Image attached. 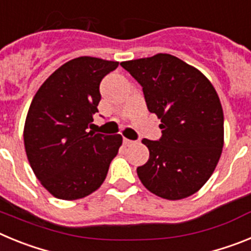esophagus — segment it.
<instances>
[{
  "label": "esophagus",
  "mask_w": 251,
  "mask_h": 251,
  "mask_svg": "<svg viewBox=\"0 0 251 251\" xmlns=\"http://www.w3.org/2000/svg\"><path fill=\"white\" fill-rule=\"evenodd\" d=\"M123 145H124V146H127V147H129V146L134 145V141H130V139L123 138Z\"/></svg>",
  "instance_id": "34e87169"
}]
</instances>
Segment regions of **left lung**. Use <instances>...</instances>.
Wrapping results in <instances>:
<instances>
[{
	"instance_id": "8db88e82",
	"label": "left lung",
	"mask_w": 251,
	"mask_h": 251,
	"mask_svg": "<svg viewBox=\"0 0 251 251\" xmlns=\"http://www.w3.org/2000/svg\"><path fill=\"white\" fill-rule=\"evenodd\" d=\"M141 84L151 113L161 119L158 141L142 139L150 150L137 168L148 191L181 200L206 183L224 146V113L212 84L196 68L170 54L121 63Z\"/></svg>"
}]
</instances>
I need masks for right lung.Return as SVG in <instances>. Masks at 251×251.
Segmentation results:
<instances>
[{
    "label": "right lung",
    "mask_w": 251,
    "mask_h": 251,
    "mask_svg": "<svg viewBox=\"0 0 251 251\" xmlns=\"http://www.w3.org/2000/svg\"><path fill=\"white\" fill-rule=\"evenodd\" d=\"M118 61L81 56L55 70L28 108L24 142L41 185L61 200H77L100 187L122 136L88 132L100 101L99 85Z\"/></svg>",
    "instance_id": "obj_1"
}]
</instances>
